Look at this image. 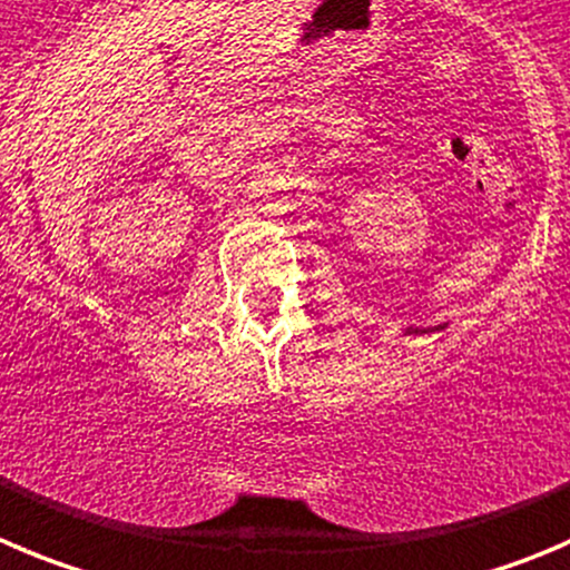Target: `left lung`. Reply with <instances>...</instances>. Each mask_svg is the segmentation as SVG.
Segmentation results:
<instances>
[{"label":"left lung","instance_id":"1","mask_svg":"<svg viewBox=\"0 0 570 570\" xmlns=\"http://www.w3.org/2000/svg\"><path fill=\"white\" fill-rule=\"evenodd\" d=\"M419 332H422V328H405V334H419ZM433 332H439V328H433Z\"/></svg>","mask_w":570,"mask_h":570}]
</instances>
